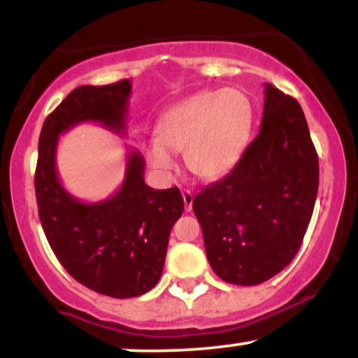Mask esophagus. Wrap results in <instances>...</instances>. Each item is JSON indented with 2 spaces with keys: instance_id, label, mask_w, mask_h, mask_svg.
<instances>
[{
  "instance_id": "34e87169",
  "label": "esophagus",
  "mask_w": 358,
  "mask_h": 358,
  "mask_svg": "<svg viewBox=\"0 0 358 358\" xmlns=\"http://www.w3.org/2000/svg\"><path fill=\"white\" fill-rule=\"evenodd\" d=\"M183 196V203H185V210L190 212L192 210V203H193V193L190 190H183L182 192Z\"/></svg>"
}]
</instances>
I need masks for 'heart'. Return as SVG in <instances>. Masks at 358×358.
Returning <instances> with one entry per match:
<instances>
[{
  "label": "heart",
  "instance_id": "1",
  "mask_svg": "<svg viewBox=\"0 0 358 358\" xmlns=\"http://www.w3.org/2000/svg\"><path fill=\"white\" fill-rule=\"evenodd\" d=\"M252 109L244 92L227 87L203 90L176 102L158 122V138L145 148L156 173L175 170L176 151H183L185 165L202 180L225 175L239 158L250 129Z\"/></svg>",
  "mask_w": 358,
  "mask_h": 358
}]
</instances>
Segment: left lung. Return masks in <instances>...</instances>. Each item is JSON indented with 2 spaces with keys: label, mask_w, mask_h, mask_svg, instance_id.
<instances>
[{
  "label": "left lung",
  "mask_w": 358,
  "mask_h": 358,
  "mask_svg": "<svg viewBox=\"0 0 358 358\" xmlns=\"http://www.w3.org/2000/svg\"><path fill=\"white\" fill-rule=\"evenodd\" d=\"M318 155L296 99L264 84L259 134L234 170L193 199L213 273L268 281L296 256L318 193Z\"/></svg>",
  "instance_id": "obj_1"
}]
</instances>
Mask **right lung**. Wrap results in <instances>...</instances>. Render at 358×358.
Returning a JSON list of instances; mask_svg holds the SVG:
<instances>
[{"instance_id":"1","label":"right lung","mask_w":358,"mask_h":358,"mask_svg":"<svg viewBox=\"0 0 358 358\" xmlns=\"http://www.w3.org/2000/svg\"><path fill=\"white\" fill-rule=\"evenodd\" d=\"M131 89L127 79L73 89L45 119L35 173L40 222L53 254L76 281L113 298L141 296L158 282L171 227L185 208L182 193L148 187L145 158L129 150L117 192L82 202L60 182L57 145L80 122H99L124 136Z\"/></svg>"}]
</instances>
